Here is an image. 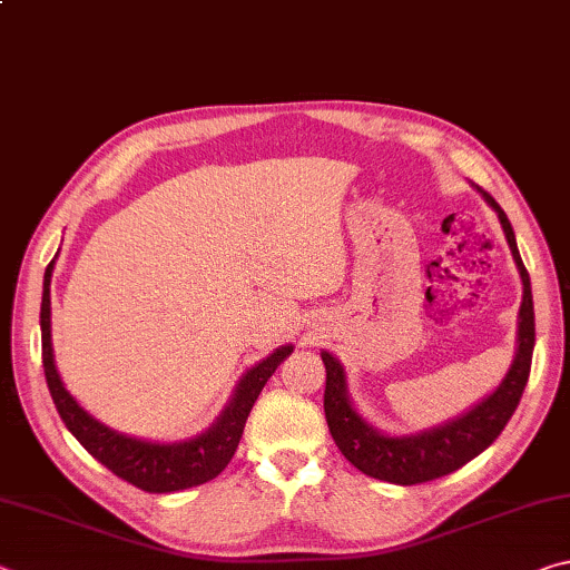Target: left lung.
Here are the masks:
<instances>
[{
    "instance_id": "left-lung-1",
    "label": "left lung",
    "mask_w": 570,
    "mask_h": 570,
    "mask_svg": "<svg viewBox=\"0 0 570 570\" xmlns=\"http://www.w3.org/2000/svg\"><path fill=\"white\" fill-rule=\"evenodd\" d=\"M480 190V188H478ZM482 198L500 218L505 230L508 246L513 250L515 266L523 278V302L518 314V346L515 360L510 364L503 382L498 384L493 394L478 402L475 407L460 414L458 420L440 424V428L417 432V435L392 438L374 430L360 412L354 410L346 394V374L336 356L322 352V362L326 366V390H324V414L330 432L342 450V455L352 462L364 475L377 478L394 485H420L450 472L460 470L465 462L478 458L482 450L493 445L495 438L503 432L508 420L513 417L530 374V360H533L535 346V314H533V294H530V276L518 254L513 226L505 210L495 204L490 193L480 190Z\"/></svg>"
}]
</instances>
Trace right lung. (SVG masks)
Returning <instances> with one entry per match:
<instances>
[{"label": "right lung", "mask_w": 570, "mask_h": 570, "mask_svg": "<svg viewBox=\"0 0 570 570\" xmlns=\"http://www.w3.org/2000/svg\"><path fill=\"white\" fill-rule=\"evenodd\" d=\"M55 262H50L45 272L42 286V308H40V326H42V366L47 387H50L52 402L65 428L72 432L77 442L90 452V455L102 462L105 468L112 470L115 475L128 480L130 485L146 490V493H176V490L196 488L204 482L220 475L234 452L238 440L244 435L248 412L262 394L264 384L276 372L288 354L294 352L292 344L278 346L274 354H268L264 362L244 374L238 382L234 397L220 412V417L210 424L200 435L183 440V442H146L128 435H120L110 428H105L92 414L85 412L75 402L70 392L57 374L55 354H52V334H50V282H52Z\"/></svg>", "instance_id": "obj_1"}]
</instances>
